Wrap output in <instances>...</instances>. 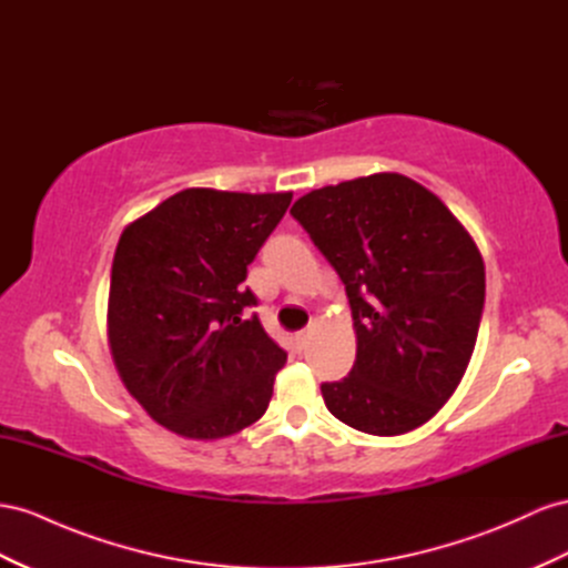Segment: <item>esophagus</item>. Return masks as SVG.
Returning a JSON list of instances; mask_svg holds the SVG:
<instances>
[{
	"label": "esophagus",
	"instance_id": "1",
	"mask_svg": "<svg viewBox=\"0 0 568 568\" xmlns=\"http://www.w3.org/2000/svg\"><path fill=\"white\" fill-rule=\"evenodd\" d=\"M311 336H313V329H301V332H296V346L303 351L305 346L311 344Z\"/></svg>",
	"mask_w": 568,
	"mask_h": 568
}]
</instances>
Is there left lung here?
I'll use <instances>...</instances> for the list:
<instances>
[{
    "label": "left lung",
    "mask_w": 568,
    "mask_h": 568,
    "mask_svg": "<svg viewBox=\"0 0 568 568\" xmlns=\"http://www.w3.org/2000/svg\"><path fill=\"white\" fill-rule=\"evenodd\" d=\"M346 286L356 363L322 398L361 433L416 430L447 404L478 339L485 265L435 193L402 174L311 191L291 207Z\"/></svg>",
    "instance_id": "obj_1"
}]
</instances>
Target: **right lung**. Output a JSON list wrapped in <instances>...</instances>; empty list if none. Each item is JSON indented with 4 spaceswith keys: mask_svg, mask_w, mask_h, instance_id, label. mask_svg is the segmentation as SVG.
<instances>
[{
    "mask_svg": "<svg viewBox=\"0 0 568 568\" xmlns=\"http://www.w3.org/2000/svg\"><path fill=\"white\" fill-rule=\"evenodd\" d=\"M291 193L186 189L124 229L112 263L110 346L150 418L220 439L263 418L286 351L243 286Z\"/></svg>",
    "mask_w": 568,
    "mask_h": 568,
    "instance_id": "obj_1",
    "label": "right lung"
}]
</instances>
